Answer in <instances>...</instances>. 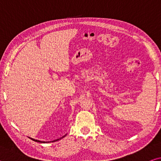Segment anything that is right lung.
<instances>
[{"mask_svg":"<svg viewBox=\"0 0 161 161\" xmlns=\"http://www.w3.org/2000/svg\"><path fill=\"white\" fill-rule=\"evenodd\" d=\"M67 134H65L64 136H62V137H61V138H58V139H56V140H54V141H39V140H36V139H34V138H31V140H32V141H36V142H39V143H50V142H54V141H59V140H60V139H62V138H63L65 136H66Z\"/></svg>","mask_w":161,"mask_h":161,"instance_id":"obj_1","label":"right lung"}]
</instances>
